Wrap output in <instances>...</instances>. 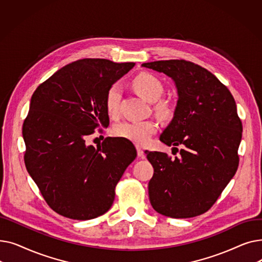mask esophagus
<instances>
[{
	"label": "esophagus",
	"mask_w": 262,
	"mask_h": 262,
	"mask_svg": "<svg viewBox=\"0 0 262 262\" xmlns=\"http://www.w3.org/2000/svg\"><path fill=\"white\" fill-rule=\"evenodd\" d=\"M137 153H138V157H140V158H144L145 157L142 147L139 146V145H137Z\"/></svg>",
	"instance_id": "obj_1"
}]
</instances>
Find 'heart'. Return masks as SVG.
I'll list each match as a JSON object with an SVG mask.
<instances>
[{
    "label": "heart",
    "mask_w": 262,
    "mask_h": 262,
    "mask_svg": "<svg viewBox=\"0 0 262 262\" xmlns=\"http://www.w3.org/2000/svg\"><path fill=\"white\" fill-rule=\"evenodd\" d=\"M135 91L147 102H156L163 93L161 82L153 75L141 73L137 75L133 80ZM120 88L113 86L106 94V110L110 117H117L119 114ZM156 112L161 117H169L171 114L170 107L163 102L156 105ZM157 130V124L152 120L137 121V122H122L114 128V133L118 137L133 141L137 144H145L149 137Z\"/></svg>",
    "instance_id": "1"
}]
</instances>
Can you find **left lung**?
I'll return each mask as SVG.
<instances>
[{
    "mask_svg": "<svg viewBox=\"0 0 262 262\" xmlns=\"http://www.w3.org/2000/svg\"><path fill=\"white\" fill-rule=\"evenodd\" d=\"M142 67L166 74L177 90V104L159 140L180 157L145 150L154 168L148 183L152 207L186 219L207 211L236 174L242 123L230 91L211 72L186 60H158Z\"/></svg>",
    "mask_w": 262,
    "mask_h": 262,
    "instance_id": "1",
    "label": "left lung"
}]
</instances>
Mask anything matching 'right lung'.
Listing matches in <instances>:
<instances>
[{
  "label": "right lung",
  "mask_w": 262,
  "mask_h": 262,
  "mask_svg": "<svg viewBox=\"0 0 262 262\" xmlns=\"http://www.w3.org/2000/svg\"><path fill=\"white\" fill-rule=\"evenodd\" d=\"M135 62L85 58L69 63L34 92L22 135L27 172L50 207L73 220L109 210L115 188L137 152L130 141L106 138L94 147L86 137L109 125L106 94Z\"/></svg>",
  "instance_id": "right-lung-1"
}]
</instances>
